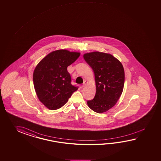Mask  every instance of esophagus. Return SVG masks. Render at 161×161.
Returning <instances> with one entry per match:
<instances>
[{"label": "esophagus", "instance_id": "obj_1", "mask_svg": "<svg viewBox=\"0 0 161 161\" xmlns=\"http://www.w3.org/2000/svg\"><path fill=\"white\" fill-rule=\"evenodd\" d=\"M87 82L86 81V80H85L84 82H83V87H85L86 85H87Z\"/></svg>", "mask_w": 161, "mask_h": 161}]
</instances>
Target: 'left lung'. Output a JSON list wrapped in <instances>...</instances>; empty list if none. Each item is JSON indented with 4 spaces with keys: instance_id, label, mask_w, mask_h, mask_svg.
<instances>
[{
    "instance_id": "1",
    "label": "left lung",
    "mask_w": 161,
    "mask_h": 161,
    "mask_svg": "<svg viewBox=\"0 0 161 161\" xmlns=\"http://www.w3.org/2000/svg\"><path fill=\"white\" fill-rule=\"evenodd\" d=\"M83 58L94 71L96 84V94L87 101L88 107L96 113H104L115 105L122 93L123 66L112 55L98 51L84 54Z\"/></svg>"
}]
</instances>
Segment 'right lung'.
Returning a JSON list of instances; mask_svg holds the SVG:
<instances>
[{"mask_svg": "<svg viewBox=\"0 0 161 161\" xmlns=\"http://www.w3.org/2000/svg\"><path fill=\"white\" fill-rule=\"evenodd\" d=\"M79 53L66 50L54 51L38 63L33 74L35 92L39 99L50 110L66 104L78 87L72 85L67 67L74 63Z\"/></svg>", "mask_w": 161, "mask_h": 161, "instance_id": "obj_1", "label": "right lung"}]
</instances>
